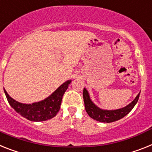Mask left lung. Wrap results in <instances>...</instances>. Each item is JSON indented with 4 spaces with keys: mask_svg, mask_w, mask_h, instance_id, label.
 <instances>
[{
    "mask_svg": "<svg viewBox=\"0 0 152 152\" xmlns=\"http://www.w3.org/2000/svg\"><path fill=\"white\" fill-rule=\"evenodd\" d=\"M83 95L85 109H86V111L87 112L89 116L93 119L97 121L104 122V123H110V122H114L116 121L121 119L124 117H125L127 113L133 109L135 104H137L140 94H138V95L136 96V98L131 102L129 105H127V107L121 108V109L115 110H101L97 107L91 101L87 90L85 88L83 89Z\"/></svg>",
    "mask_w": 152,
    "mask_h": 152,
    "instance_id": "obj_1",
    "label": "left lung"
}]
</instances>
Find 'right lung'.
Segmentation results:
<instances>
[{
    "label": "right lung",
    "instance_id": "right-lung-1",
    "mask_svg": "<svg viewBox=\"0 0 152 152\" xmlns=\"http://www.w3.org/2000/svg\"><path fill=\"white\" fill-rule=\"evenodd\" d=\"M70 83L71 80L66 81L45 100L32 104L19 103L12 99L5 90L4 93L9 104L17 113L31 121H44L56 115L60 109L63 94Z\"/></svg>",
    "mask_w": 152,
    "mask_h": 152
}]
</instances>
